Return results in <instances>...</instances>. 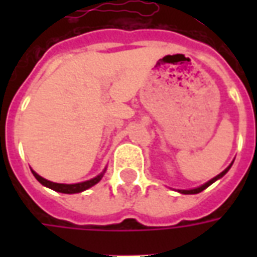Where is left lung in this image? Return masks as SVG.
Instances as JSON below:
<instances>
[{"mask_svg": "<svg viewBox=\"0 0 257 257\" xmlns=\"http://www.w3.org/2000/svg\"><path fill=\"white\" fill-rule=\"evenodd\" d=\"M232 162H234V161H232ZM232 162H231V164H230V165H228V167L226 168V169H224V171H223V172L219 173V175H217V176H215V178H213V179H210L209 182H206V183L202 184V186H199V187H195V189H190V190H178V191L180 194H198V193H201V191H204V190L206 189V187H209L210 184L215 183L216 180H219V179H220V178H223V176H224V175H226V173L228 172V169L231 168Z\"/></svg>", "mask_w": 257, "mask_h": 257, "instance_id": "1", "label": "left lung"}]
</instances>
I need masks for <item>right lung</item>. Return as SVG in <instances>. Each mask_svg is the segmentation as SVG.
Segmentation results:
<instances>
[{
  "mask_svg": "<svg viewBox=\"0 0 257 257\" xmlns=\"http://www.w3.org/2000/svg\"><path fill=\"white\" fill-rule=\"evenodd\" d=\"M33 175H34V178L42 184V186H45L48 189L55 190V191H58V193H63V194H77V193H82L85 190L90 189L92 186H95L96 183H99L103 178V175L106 173V168L103 169V172L99 173L97 176H95L93 179H90V180H86V182H81V183H74V184H64V183H55V182H51V180H47V179H44L42 176H40L38 173L34 172V171H31Z\"/></svg>",
  "mask_w": 257,
  "mask_h": 257,
  "instance_id": "add662e5",
  "label": "right lung"
}]
</instances>
